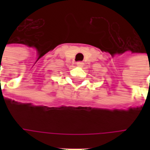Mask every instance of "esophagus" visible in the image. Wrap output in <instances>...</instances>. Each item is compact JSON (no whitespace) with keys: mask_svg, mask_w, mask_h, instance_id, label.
Instances as JSON below:
<instances>
[{"mask_svg":"<svg viewBox=\"0 0 150 150\" xmlns=\"http://www.w3.org/2000/svg\"><path fill=\"white\" fill-rule=\"evenodd\" d=\"M76 64H77V66H78V67H83V62H77V63H76Z\"/></svg>","mask_w":150,"mask_h":150,"instance_id":"obj_1","label":"esophagus"}]
</instances>
